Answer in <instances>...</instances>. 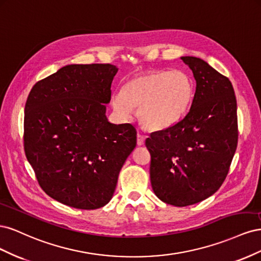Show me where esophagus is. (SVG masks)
Instances as JSON below:
<instances>
[{"label":"esophagus","instance_id":"obj_1","mask_svg":"<svg viewBox=\"0 0 261 261\" xmlns=\"http://www.w3.org/2000/svg\"><path fill=\"white\" fill-rule=\"evenodd\" d=\"M145 139H146V136L143 135V134H140V133L137 134V145L138 146L144 145L145 144Z\"/></svg>","mask_w":261,"mask_h":261}]
</instances>
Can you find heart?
Segmentation results:
<instances>
[{
  "instance_id": "1",
  "label": "heart",
  "mask_w": 261,
  "mask_h": 261,
  "mask_svg": "<svg viewBox=\"0 0 261 261\" xmlns=\"http://www.w3.org/2000/svg\"><path fill=\"white\" fill-rule=\"evenodd\" d=\"M194 86L181 70H159L134 77L112 98L114 111L129 117L138 110L139 122L148 129H163L175 124L192 103Z\"/></svg>"
}]
</instances>
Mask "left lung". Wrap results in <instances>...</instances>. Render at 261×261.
<instances>
[{"label": "left lung", "mask_w": 261, "mask_h": 261, "mask_svg": "<svg viewBox=\"0 0 261 261\" xmlns=\"http://www.w3.org/2000/svg\"><path fill=\"white\" fill-rule=\"evenodd\" d=\"M196 91L191 109L170 127L146 139L150 180L163 202L185 207L202 201L223 184L238 147V106L233 86L207 62L183 57Z\"/></svg>", "instance_id": "left-lung-1"}]
</instances>
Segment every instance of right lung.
I'll return each mask as SVG.
<instances>
[{"mask_svg": "<svg viewBox=\"0 0 261 261\" xmlns=\"http://www.w3.org/2000/svg\"><path fill=\"white\" fill-rule=\"evenodd\" d=\"M116 73L111 64H72L29 92L23 118L27 160L45 194L66 206H106L136 147V128L106 116Z\"/></svg>", "mask_w": 261, "mask_h": 261, "instance_id": "add662e5", "label": "right lung"}]
</instances>
